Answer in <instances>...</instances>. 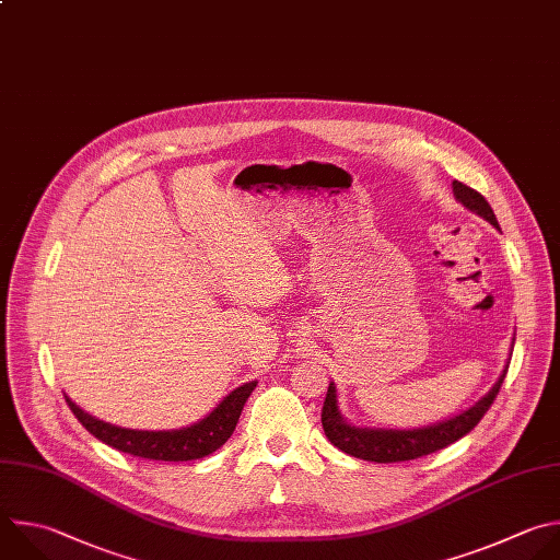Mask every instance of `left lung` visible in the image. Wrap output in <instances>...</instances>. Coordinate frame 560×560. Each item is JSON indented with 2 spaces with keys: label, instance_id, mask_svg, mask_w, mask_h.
Returning a JSON list of instances; mask_svg holds the SVG:
<instances>
[{
  "label": "left lung",
  "instance_id": "left-lung-1",
  "mask_svg": "<svg viewBox=\"0 0 560 560\" xmlns=\"http://www.w3.org/2000/svg\"><path fill=\"white\" fill-rule=\"evenodd\" d=\"M453 196L470 213L483 218L488 224L499 229V222L481 194H477L475 189H470V186L455 179ZM512 347H514V338H512ZM508 364H510V358L501 371L499 381L492 385V389L483 398H479L470 409H466L459 416H453L448 420H442V422H435L429 427H420V429H371V427H355V424L347 422L338 409L336 385L329 383L327 396L323 402V413H320L323 431H325L327 440L338 451H342L351 457H358V459H366V462L394 464V462H409V459H418L422 455H431V453L442 451L448 444L462 440L466 433H470L479 424V420L486 416V411L490 409V405L494 402V398L501 389V383L508 374Z\"/></svg>",
  "mask_w": 560,
  "mask_h": 560
}]
</instances>
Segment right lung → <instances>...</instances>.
<instances>
[{
    "mask_svg": "<svg viewBox=\"0 0 560 560\" xmlns=\"http://www.w3.org/2000/svg\"><path fill=\"white\" fill-rule=\"evenodd\" d=\"M255 387H257V381L237 387L205 420L191 427L171 429V431H136V429L114 427L109 422H103L85 413L68 396H66V402L77 416V420L96 440H101L103 444L120 453H129L133 457H144L155 462H191V459H202L226 444Z\"/></svg>",
    "mask_w": 560,
    "mask_h": 560,
    "instance_id": "right-lung-1",
    "label": "right lung"
}]
</instances>
